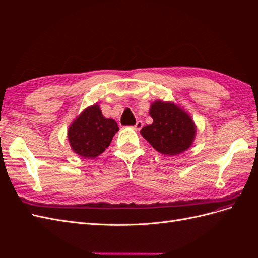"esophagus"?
<instances>
[{
	"label": "esophagus",
	"instance_id": "1",
	"mask_svg": "<svg viewBox=\"0 0 258 258\" xmlns=\"http://www.w3.org/2000/svg\"><path fill=\"white\" fill-rule=\"evenodd\" d=\"M142 127H143V122H142L141 120H138L137 123L134 126V128H135L136 130H141Z\"/></svg>",
	"mask_w": 258,
	"mask_h": 258
}]
</instances>
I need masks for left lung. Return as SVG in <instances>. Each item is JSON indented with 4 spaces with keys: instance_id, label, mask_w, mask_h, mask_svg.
<instances>
[{
    "instance_id": "8db88e82",
    "label": "left lung",
    "mask_w": 258,
    "mask_h": 258,
    "mask_svg": "<svg viewBox=\"0 0 258 258\" xmlns=\"http://www.w3.org/2000/svg\"><path fill=\"white\" fill-rule=\"evenodd\" d=\"M153 123L141 129V135L156 151L175 156L192 145L196 124L183 108L167 101L156 100L151 104Z\"/></svg>"
}]
</instances>
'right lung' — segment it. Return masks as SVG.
<instances>
[{
	"label": "right lung",
	"instance_id": "right-lung-1",
	"mask_svg": "<svg viewBox=\"0 0 258 258\" xmlns=\"http://www.w3.org/2000/svg\"><path fill=\"white\" fill-rule=\"evenodd\" d=\"M118 126L105 118L98 103L86 107L70 124L68 140L72 151L84 158H96L111 144Z\"/></svg>",
	"mask_w": 258,
	"mask_h": 258
}]
</instances>
